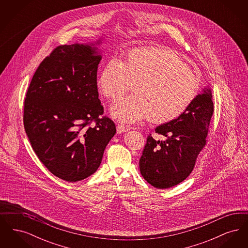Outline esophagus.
<instances>
[{"instance_id": "34e87169", "label": "esophagus", "mask_w": 248, "mask_h": 248, "mask_svg": "<svg viewBox=\"0 0 248 248\" xmlns=\"http://www.w3.org/2000/svg\"><path fill=\"white\" fill-rule=\"evenodd\" d=\"M128 130H130L129 127H127V126L124 125V124H118L117 125V133H119V134L124 133V132H126Z\"/></svg>"}]
</instances>
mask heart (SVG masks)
<instances>
[{"label":"heart","mask_w":248,"mask_h":248,"mask_svg":"<svg viewBox=\"0 0 248 248\" xmlns=\"http://www.w3.org/2000/svg\"><path fill=\"white\" fill-rule=\"evenodd\" d=\"M133 85L134 94L111 107V115L134 124L149 117L166 124L181 116L197 97L199 81L169 50L134 48L121 59L112 57L102 68L97 85L102 94L117 100Z\"/></svg>","instance_id":"heart-1"}]
</instances>
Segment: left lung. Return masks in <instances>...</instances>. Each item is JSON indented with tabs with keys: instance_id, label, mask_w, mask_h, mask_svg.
<instances>
[{
	"instance_id": "1",
	"label": "left lung",
	"mask_w": 248,
	"mask_h": 248,
	"mask_svg": "<svg viewBox=\"0 0 248 248\" xmlns=\"http://www.w3.org/2000/svg\"><path fill=\"white\" fill-rule=\"evenodd\" d=\"M214 112L211 90L203 89L189 108L178 118L161 124L155 132L166 138H147L140 160L142 177L157 189H168L185 180L206 144Z\"/></svg>"
}]
</instances>
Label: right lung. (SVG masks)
Masks as SVG:
<instances>
[{
    "instance_id": "right-lung-1",
    "label": "right lung",
    "mask_w": 248,
    "mask_h": 248,
    "mask_svg": "<svg viewBox=\"0 0 248 248\" xmlns=\"http://www.w3.org/2000/svg\"><path fill=\"white\" fill-rule=\"evenodd\" d=\"M96 50L94 44L55 48L36 70L24 101V127L34 153L69 182L94 174L116 133L113 121L101 117Z\"/></svg>"
}]
</instances>
